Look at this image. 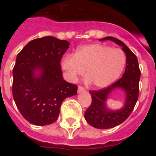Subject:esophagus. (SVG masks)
I'll list each match as a JSON object with an SVG mask.
<instances>
[{"mask_svg": "<svg viewBox=\"0 0 156 156\" xmlns=\"http://www.w3.org/2000/svg\"><path fill=\"white\" fill-rule=\"evenodd\" d=\"M85 90V89L82 87H78V93H81V92H83Z\"/></svg>", "mask_w": 156, "mask_h": 156, "instance_id": "esophagus-1", "label": "esophagus"}]
</instances>
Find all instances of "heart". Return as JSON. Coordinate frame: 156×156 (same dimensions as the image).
Returning a JSON list of instances; mask_svg holds the SVG:
<instances>
[{
    "label": "heart",
    "mask_w": 156,
    "mask_h": 156,
    "mask_svg": "<svg viewBox=\"0 0 156 156\" xmlns=\"http://www.w3.org/2000/svg\"><path fill=\"white\" fill-rule=\"evenodd\" d=\"M60 64L72 82L85 70L87 82L94 87L105 88L120 76L126 66V55L119 48L89 44L77 48L73 56L63 58Z\"/></svg>",
    "instance_id": "b5f03b06"
}]
</instances>
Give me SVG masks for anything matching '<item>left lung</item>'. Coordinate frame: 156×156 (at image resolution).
<instances>
[{"mask_svg":"<svg viewBox=\"0 0 156 156\" xmlns=\"http://www.w3.org/2000/svg\"><path fill=\"white\" fill-rule=\"evenodd\" d=\"M99 41H113L122 47L126 57V69L121 79L102 90L90 91L92 102L84 114L85 119L90 126L98 129H109L124 122L133 111L138 98L140 71L136 55L122 41L112 37H104ZM116 90H122L125 98L124 105L119 110H114L108 108L107 100Z\"/></svg>","mask_w":156,"mask_h":156,"instance_id":"left-lung-1","label":"left lung"}]
</instances>
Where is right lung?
<instances>
[{
	"instance_id": "1",
	"label": "right lung",
	"mask_w": 156,
	"mask_h": 156,
	"mask_svg": "<svg viewBox=\"0 0 156 156\" xmlns=\"http://www.w3.org/2000/svg\"><path fill=\"white\" fill-rule=\"evenodd\" d=\"M69 43L48 36L30 41L18 54L13 69L12 94L18 109L31 124L55 122L66 98L77 86L63 79L60 62Z\"/></svg>"
}]
</instances>
